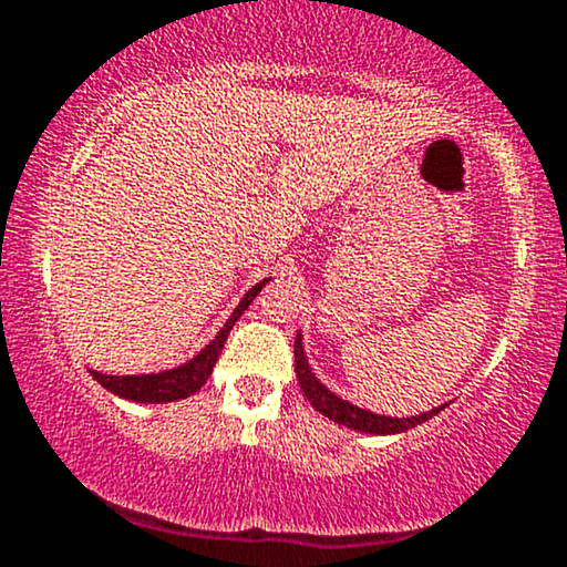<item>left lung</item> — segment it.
Here are the masks:
<instances>
[{
	"mask_svg": "<svg viewBox=\"0 0 567 567\" xmlns=\"http://www.w3.org/2000/svg\"><path fill=\"white\" fill-rule=\"evenodd\" d=\"M296 375L298 383H301L306 400L315 405V410H320L324 419L336 421V424L354 429V432H365V434H400L408 432V429L424 424V421L437 415L445 405H437L426 413L419 415H410V419H392V415H379V413H370L365 408H357L351 402L341 400V396L330 392L324 383L311 373L309 360H306V351H303V336H296Z\"/></svg>",
	"mask_w": 567,
	"mask_h": 567,
	"instance_id": "8db88e82",
	"label": "left lung"
}]
</instances>
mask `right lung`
<instances>
[{
  "mask_svg": "<svg viewBox=\"0 0 567 567\" xmlns=\"http://www.w3.org/2000/svg\"><path fill=\"white\" fill-rule=\"evenodd\" d=\"M269 279L271 277L261 279V282L252 285V288L245 292L243 301L237 303V309L231 311V317L226 320L224 328L218 330L216 338H213L199 354H194L192 360L184 362V365L173 370H162V373H143V375H106V373H97V370H90V375H93L106 392H112L130 402H146V405L152 402V405H157V402L186 400V396L199 392V389L205 386V381L210 379L213 368H216L218 354L220 349H224L226 338H229V330L234 328V322L245 315L247 306L252 303V298L264 290V285L269 282Z\"/></svg>",
  "mask_w": 567,
  "mask_h": 567,
  "instance_id": "1",
  "label": "right lung"
}]
</instances>
